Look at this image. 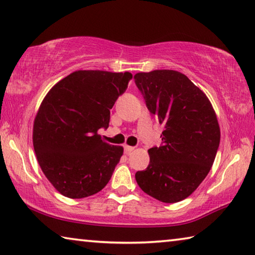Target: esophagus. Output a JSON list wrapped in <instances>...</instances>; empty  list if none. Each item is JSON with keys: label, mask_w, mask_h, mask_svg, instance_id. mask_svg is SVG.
<instances>
[{"label": "esophagus", "mask_w": 255, "mask_h": 255, "mask_svg": "<svg viewBox=\"0 0 255 255\" xmlns=\"http://www.w3.org/2000/svg\"><path fill=\"white\" fill-rule=\"evenodd\" d=\"M125 153H126V154H129V153L130 152H132L134 151V146H129V145H125Z\"/></svg>", "instance_id": "esophagus-1"}]
</instances>
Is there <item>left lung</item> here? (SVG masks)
I'll use <instances>...</instances> for the list:
<instances>
[{
    "mask_svg": "<svg viewBox=\"0 0 255 255\" xmlns=\"http://www.w3.org/2000/svg\"><path fill=\"white\" fill-rule=\"evenodd\" d=\"M134 79L148 111L164 126L162 144L148 149L149 163L136 172V181L149 196L176 203L191 195L212 167L220 143L216 112L181 72H138Z\"/></svg>",
    "mask_w": 255,
    "mask_h": 255,
    "instance_id": "1",
    "label": "left lung"
}]
</instances>
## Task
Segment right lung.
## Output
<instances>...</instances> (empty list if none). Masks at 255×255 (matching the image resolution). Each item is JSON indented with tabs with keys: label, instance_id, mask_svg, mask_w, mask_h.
I'll return each instance as SVG.
<instances>
[{
	"label": "right lung",
	"instance_id": "1",
	"mask_svg": "<svg viewBox=\"0 0 255 255\" xmlns=\"http://www.w3.org/2000/svg\"><path fill=\"white\" fill-rule=\"evenodd\" d=\"M130 72L78 70L56 83L35 117L33 144L40 169L63 196L83 199L109 183L124 153L103 142L101 128L127 90Z\"/></svg>",
	"mask_w": 255,
	"mask_h": 255
}]
</instances>
